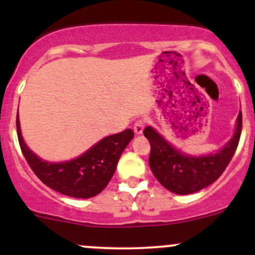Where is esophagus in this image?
<instances>
[{
    "instance_id": "obj_1",
    "label": "esophagus",
    "mask_w": 255,
    "mask_h": 255,
    "mask_svg": "<svg viewBox=\"0 0 255 255\" xmlns=\"http://www.w3.org/2000/svg\"><path fill=\"white\" fill-rule=\"evenodd\" d=\"M144 127H145V121H143V120L137 121V122L134 123V126H133V129H134L135 134H142L143 130H144Z\"/></svg>"
}]
</instances>
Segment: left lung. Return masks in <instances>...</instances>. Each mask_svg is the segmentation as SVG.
I'll list each match as a JSON object with an SVG mask.
<instances>
[{"mask_svg": "<svg viewBox=\"0 0 255 255\" xmlns=\"http://www.w3.org/2000/svg\"><path fill=\"white\" fill-rule=\"evenodd\" d=\"M241 132L242 112H239L235 134L230 142L216 153L196 156L182 153L154 128L146 127L144 135L150 143L149 165L156 180L169 191L177 195L194 194L222 175L237 149Z\"/></svg>", "mask_w": 255, "mask_h": 255, "instance_id": "left-lung-1", "label": "left lung"}]
</instances>
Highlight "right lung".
<instances>
[{
  "label": "right lung",
  "instance_id": "obj_1",
  "mask_svg": "<svg viewBox=\"0 0 255 255\" xmlns=\"http://www.w3.org/2000/svg\"><path fill=\"white\" fill-rule=\"evenodd\" d=\"M17 134L25 160L34 174L50 189L76 199L99 195L115 174L126 146L134 137L132 129L109 135L75 159L63 163L43 160L24 143L17 113Z\"/></svg>",
  "mask_w": 255,
  "mask_h": 255
}]
</instances>
